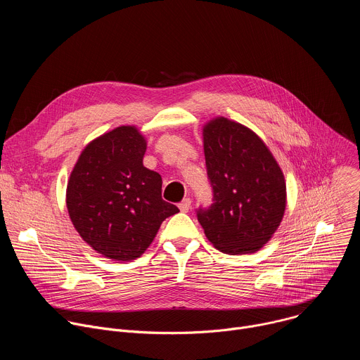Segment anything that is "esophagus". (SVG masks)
Instances as JSON below:
<instances>
[{
    "mask_svg": "<svg viewBox=\"0 0 360 360\" xmlns=\"http://www.w3.org/2000/svg\"><path fill=\"white\" fill-rule=\"evenodd\" d=\"M191 199L189 198H185L179 205H178V207H179V210H181V212H188L189 210H191Z\"/></svg>",
    "mask_w": 360,
    "mask_h": 360,
    "instance_id": "34e87169",
    "label": "esophagus"
}]
</instances>
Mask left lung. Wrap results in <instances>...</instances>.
Segmentation results:
<instances>
[{
	"mask_svg": "<svg viewBox=\"0 0 360 360\" xmlns=\"http://www.w3.org/2000/svg\"><path fill=\"white\" fill-rule=\"evenodd\" d=\"M203 152L214 192L211 207L196 211L205 235L224 253L259 250L285 214L281 167L258 135L224 117L203 127Z\"/></svg>",
	"mask_w": 360,
	"mask_h": 360,
	"instance_id": "left-lung-1",
	"label": "left lung"
}]
</instances>
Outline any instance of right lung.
<instances>
[{
    "instance_id": "obj_1",
    "label": "right lung",
    "mask_w": 360,
    "mask_h": 360,
    "mask_svg": "<svg viewBox=\"0 0 360 360\" xmlns=\"http://www.w3.org/2000/svg\"><path fill=\"white\" fill-rule=\"evenodd\" d=\"M146 141L131 125L91 141L70 175L67 208L79 236L114 261L146 250L161 224L179 212L162 199V178L143 167Z\"/></svg>"
}]
</instances>
